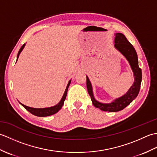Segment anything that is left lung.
Returning <instances> with one entry per match:
<instances>
[{"label":"left lung","mask_w":157,"mask_h":157,"mask_svg":"<svg viewBox=\"0 0 157 157\" xmlns=\"http://www.w3.org/2000/svg\"><path fill=\"white\" fill-rule=\"evenodd\" d=\"M114 46L129 62L134 73V82L125 94L115 99L111 103H101L94 98L91 82H90L88 76H86V86L88 94L91 97L92 104L95 107L98 108L103 111L117 112L125 108L137 97L142 82V70L139 67L138 55L134 46L121 33L115 34Z\"/></svg>","instance_id":"left-lung-1"}]
</instances>
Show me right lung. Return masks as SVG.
Wrapping results in <instances>:
<instances>
[{"label":"right lung","instance_id":"add662e5","mask_svg":"<svg viewBox=\"0 0 157 157\" xmlns=\"http://www.w3.org/2000/svg\"><path fill=\"white\" fill-rule=\"evenodd\" d=\"M25 45V44H23V46H21V48L19 49V51L18 52V54H17V61L19 54L22 51V50L23 49V48H24ZM71 80H69L67 86L65 91L64 92V94H63V97L61 100V101H60L58 103V104L55 105V106H51V107H47V108L36 109V108H32V107H29V106H25L24 105L21 104V102H20V104H21L23 106V107H24L26 110H27V111H28L29 113H31L32 114H33L34 115H36V116H38V117H47V116L54 115V114H55V113H57L59 111V110L62 108L63 104H64V101H65V100L66 98L68 88L69 86L70 83H71Z\"/></svg>","mask_w":157,"mask_h":157}]
</instances>
